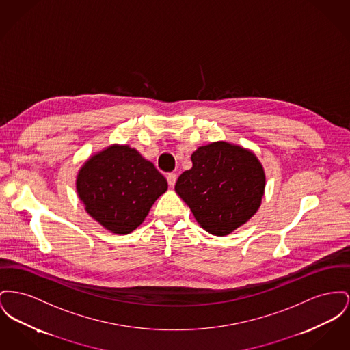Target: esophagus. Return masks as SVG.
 <instances>
[{
	"instance_id": "34e87169",
	"label": "esophagus",
	"mask_w": 350,
	"mask_h": 350,
	"mask_svg": "<svg viewBox=\"0 0 350 350\" xmlns=\"http://www.w3.org/2000/svg\"><path fill=\"white\" fill-rule=\"evenodd\" d=\"M166 180H167V184L170 187H173V186L176 185V181H177V176H176V173H167L166 174Z\"/></svg>"
}]
</instances>
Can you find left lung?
Here are the masks:
<instances>
[{
    "instance_id": "1",
    "label": "left lung",
    "mask_w": 350,
    "mask_h": 350,
    "mask_svg": "<svg viewBox=\"0 0 350 350\" xmlns=\"http://www.w3.org/2000/svg\"><path fill=\"white\" fill-rule=\"evenodd\" d=\"M191 163L174 189L207 232L228 235L258 211L266 176L251 150L217 142L200 146Z\"/></svg>"
}]
</instances>
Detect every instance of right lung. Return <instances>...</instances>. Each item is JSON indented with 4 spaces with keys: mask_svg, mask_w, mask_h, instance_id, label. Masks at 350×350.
I'll list each match as a JSON object with an SVG mask.
<instances>
[{
    "mask_svg": "<svg viewBox=\"0 0 350 350\" xmlns=\"http://www.w3.org/2000/svg\"><path fill=\"white\" fill-rule=\"evenodd\" d=\"M167 183L129 145H111L91 156L77 177L85 211L113 234H129L144 222Z\"/></svg>",
    "mask_w": 350,
    "mask_h": 350,
    "instance_id": "add662e5",
    "label": "right lung"
}]
</instances>
